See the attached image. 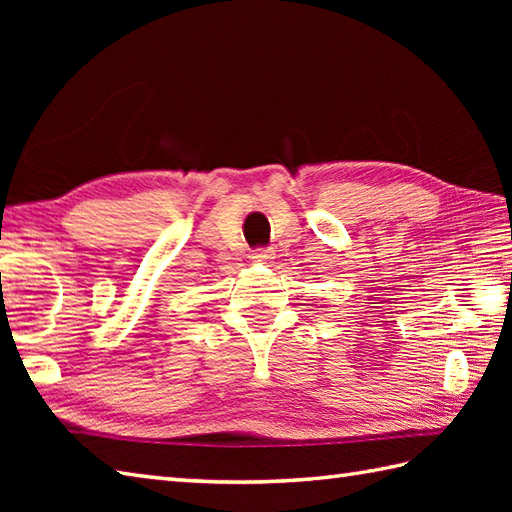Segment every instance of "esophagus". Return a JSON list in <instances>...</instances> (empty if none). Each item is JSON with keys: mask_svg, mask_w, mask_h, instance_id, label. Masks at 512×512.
Segmentation results:
<instances>
[{"mask_svg": "<svg viewBox=\"0 0 512 512\" xmlns=\"http://www.w3.org/2000/svg\"><path fill=\"white\" fill-rule=\"evenodd\" d=\"M253 259L259 264H270L275 259V250L273 248H255L253 250Z\"/></svg>", "mask_w": 512, "mask_h": 512, "instance_id": "obj_1", "label": "esophagus"}]
</instances>
